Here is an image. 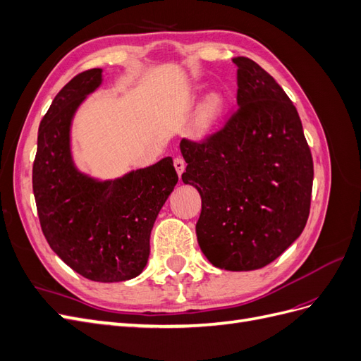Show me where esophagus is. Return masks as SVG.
<instances>
[{"mask_svg":"<svg viewBox=\"0 0 361 361\" xmlns=\"http://www.w3.org/2000/svg\"><path fill=\"white\" fill-rule=\"evenodd\" d=\"M174 169H176V171H178V174H179V178H180L183 170H185V161H183L180 157H179V158H174Z\"/></svg>","mask_w":361,"mask_h":361,"instance_id":"1","label":"esophagus"}]
</instances>
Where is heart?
Wrapping results in <instances>:
<instances>
[{
    "mask_svg": "<svg viewBox=\"0 0 361 361\" xmlns=\"http://www.w3.org/2000/svg\"><path fill=\"white\" fill-rule=\"evenodd\" d=\"M226 110V101L223 94L220 93H209L203 102L200 104L199 114H197V123L202 130L212 129L220 118L223 117Z\"/></svg>",
    "mask_w": 361,
    "mask_h": 361,
    "instance_id": "heart-1",
    "label": "heart"
}]
</instances>
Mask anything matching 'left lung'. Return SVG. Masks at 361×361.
I'll return each instance as SVG.
<instances>
[{"mask_svg": "<svg viewBox=\"0 0 361 361\" xmlns=\"http://www.w3.org/2000/svg\"><path fill=\"white\" fill-rule=\"evenodd\" d=\"M238 111L204 141L182 140L183 183L197 188L195 233L206 259L227 271L276 260L304 231L313 159L297 108L259 64L233 59Z\"/></svg>", "mask_w": 361, "mask_h": 361, "instance_id": "obj_1", "label": "left lung"}]
</instances>
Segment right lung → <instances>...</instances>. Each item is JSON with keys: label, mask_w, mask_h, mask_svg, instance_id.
Masks as SVG:
<instances>
[{"label": "right lung", "mask_w": 361, "mask_h": 361, "mask_svg": "<svg viewBox=\"0 0 361 361\" xmlns=\"http://www.w3.org/2000/svg\"><path fill=\"white\" fill-rule=\"evenodd\" d=\"M102 84V69L72 78L42 118L32 191L49 247L82 277L114 283L143 272L150 232L178 183L170 157L116 179H97L73 161L71 130L81 104Z\"/></svg>", "instance_id": "add662e5"}]
</instances>
